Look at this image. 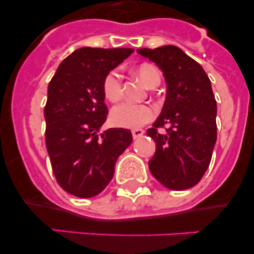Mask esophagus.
Instances as JSON below:
<instances>
[{
	"label": "esophagus",
	"mask_w": 254,
	"mask_h": 254,
	"mask_svg": "<svg viewBox=\"0 0 254 254\" xmlns=\"http://www.w3.org/2000/svg\"><path fill=\"white\" fill-rule=\"evenodd\" d=\"M145 133V131H143V129H132V136H133V138L134 140H136V138H138V137H141V136H142V134Z\"/></svg>",
	"instance_id": "obj_1"
}]
</instances>
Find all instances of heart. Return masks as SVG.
Instances as JSON below:
<instances>
[{
  "instance_id": "b5f03b06",
  "label": "heart",
  "mask_w": 254,
  "mask_h": 254,
  "mask_svg": "<svg viewBox=\"0 0 254 254\" xmlns=\"http://www.w3.org/2000/svg\"><path fill=\"white\" fill-rule=\"evenodd\" d=\"M141 81L146 86L151 87L160 82V72L155 66L149 64H140L134 69ZM103 91L109 102H118L122 98V76L113 69L108 73L103 82ZM154 108L149 104H134V103H122L117 105L111 112V121L117 127L123 128H138L154 118Z\"/></svg>"
}]
</instances>
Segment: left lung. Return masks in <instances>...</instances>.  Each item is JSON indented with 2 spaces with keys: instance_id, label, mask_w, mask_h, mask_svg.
<instances>
[{
  "instance_id": "left-lung-1",
  "label": "left lung",
  "mask_w": 254,
  "mask_h": 254,
  "mask_svg": "<svg viewBox=\"0 0 254 254\" xmlns=\"http://www.w3.org/2000/svg\"><path fill=\"white\" fill-rule=\"evenodd\" d=\"M163 71L167 96L147 134L156 143L149 168L164 187L183 190L201 181L216 142V100L205 69L176 46L137 49ZM170 125L167 134L157 128Z\"/></svg>"
}]
</instances>
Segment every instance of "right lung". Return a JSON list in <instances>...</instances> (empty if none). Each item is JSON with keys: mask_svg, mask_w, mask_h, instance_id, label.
I'll use <instances>...</instances> for the list:
<instances>
[{"mask_svg": "<svg viewBox=\"0 0 254 254\" xmlns=\"http://www.w3.org/2000/svg\"><path fill=\"white\" fill-rule=\"evenodd\" d=\"M131 53L132 48H78L62 61L49 82L47 151L58 185L69 194H99L113 178L118 156L131 145L129 129L100 132L108 114L104 78Z\"/></svg>", "mask_w": 254, "mask_h": 254, "instance_id": "1", "label": "right lung"}]
</instances>
